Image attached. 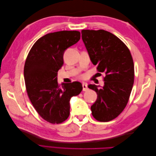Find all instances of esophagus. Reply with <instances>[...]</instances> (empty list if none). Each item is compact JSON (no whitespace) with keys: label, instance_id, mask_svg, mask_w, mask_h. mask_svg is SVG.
<instances>
[{"label":"esophagus","instance_id":"1","mask_svg":"<svg viewBox=\"0 0 156 156\" xmlns=\"http://www.w3.org/2000/svg\"><path fill=\"white\" fill-rule=\"evenodd\" d=\"M88 90V88L87 87V84L85 83H83V91H87Z\"/></svg>","mask_w":156,"mask_h":156}]
</instances>
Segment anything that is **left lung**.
Returning <instances> with one entry per match:
<instances>
[{
	"label": "left lung",
	"mask_w": 156,
	"mask_h": 156,
	"mask_svg": "<svg viewBox=\"0 0 156 156\" xmlns=\"http://www.w3.org/2000/svg\"><path fill=\"white\" fill-rule=\"evenodd\" d=\"M82 40L91 62L105 72L103 87L89 84L98 98L91 106L100 122L115 119L128 102L134 83V64L129 49L119 37L104 30H83Z\"/></svg>",
	"instance_id": "1"
}]
</instances>
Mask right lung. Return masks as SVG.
I'll use <instances>...</instances> for the list:
<instances>
[{"label": "right lung", "mask_w": 156, "mask_h": 156, "mask_svg": "<svg viewBox=\"0 0 156 156\" xmlns=\"http://www.w3.org/2000/svg\"><path fill=\"white\" fill-rule=\"evenodd\" d=\"M80 32L62 30L49 33L37 40L27 56L24 67L27 92L32 105L41 118L60 124L69 115V101L83 90L75 81H57V72L64 64L65 51L80 40Z\"/></svg>", "instance_id": "obj_1"}]
</instances>
